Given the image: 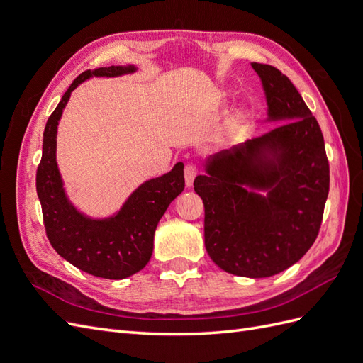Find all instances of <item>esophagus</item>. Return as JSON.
Segmentation results:
<instances>
[{"mask_svg": "<svg viewBox=\"0 0 363 363\" xmlns=\"http://www.w3.org/2000/svg\"><path fill=\"white\" fill-rule=\"evenodd\" d=\"M196 174H199V171H196L195 164H192V163L186 164V168H184V180H186V186H188V188H191V186L194 184V180L196 177Z\"/></svg>", "mask_w": 363, "mask_h": 363, "instance_id": "34e87169", "label": "esophagus"}]
</instances>
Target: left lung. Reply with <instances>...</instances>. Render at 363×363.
Instances as JSON below:
<instances>
[{
	"mask_svg": "<svg viewBox=\"0 0 363 363\" xmlns=\"http://www.w3.org/2000/svg\"><path fill=\"white\" fill-rule=\"evenodd\" d=\"M279 124L204 162L195 192L204 203V245L225 272L263 279L312 247L328 195V162L316 119L286 75L251 63Z\"/></svg>",
	"mask_w": 363,
	"mask_h": 363,
	"instance_id": "8db88e82",
	"label": "left lung"
}]
</instances>
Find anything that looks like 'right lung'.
<instances>
[{"label": "right lung", "instance_id": "right-lung-1", "mask_svg": "<svg viewBox=\"0 0 363 363\" xmlns=\"http://www.w3.org/2000/svg\"><path fill=\"white\" fill-rule=\"evenodd\" d=\"M136 71L135 65H113L84 71L77 77L47 121L36 174V191L52 248L75 268L108 280L133 276L150 262L160 218L184 189V164L177 162L169 172L140 183L116 212L91 216L71 201L65 189L56 156L57 127L79 84L92 77H123Z\"/></svg>", "mask_w": 363, "mask_h": 363}]
</instances>
